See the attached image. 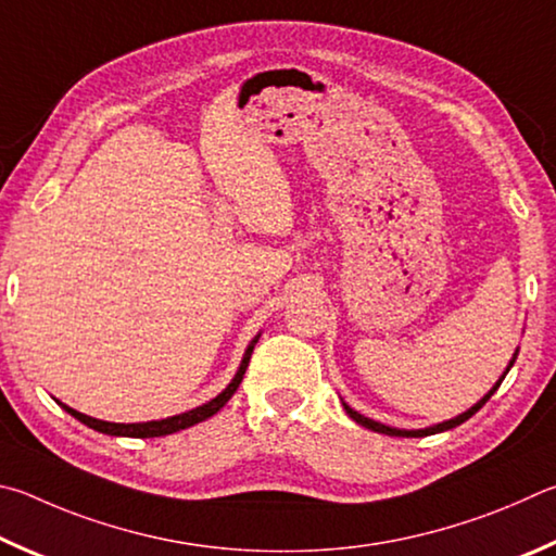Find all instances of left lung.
<instances>
[{
  "instance_id": "left-lung-1",
  "label": "left lung",
  "mask_w": 556,
  "mask_h": 556,
  "mask_svg": "<svg viewBox=\"0 0 556 556\" xmlns=\"http://www.w3.org/2000/svg\"><path fill=\"white\" fill-rule=\"evenodd\" d=\"M515 358H518V352L513 354V358H510V364H508V368H505V374L510 371L513 368V364H515ZM505 374L498 378V383H495L489 393H485L479 403H476L473 407H469V410L466 413H462V415H456V417H452V420H446V422H440V425H432V427H425V430H397V427H388V425H381V422H376V420H368V417H364L362 413H356L354 407H349L346 403H344V410H346V415L352 417L354 422H358L362 427H368V430H374V432H381V434H388V437H427V434H437V432H446V430H452V427H459L462 422H466L469 420L471 415H476L481 410V407L491 401V395L498 391L501 388V383H503V378H505Z\"/></svg>"
}]
</instances>
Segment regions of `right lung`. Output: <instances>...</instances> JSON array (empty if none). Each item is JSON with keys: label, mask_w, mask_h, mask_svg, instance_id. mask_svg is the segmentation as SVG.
<instances>
[{"label": "right lung", "mask_w": 556, "mask_h": 556, "mask_svg": "<svg viewBox=\"0 0 556 556\" xmlns=\"http://www.w3.org/2000/svg\"><path fill=\"white\" fill-rule=\"evenodd\" d=\"M258 337L261 334H256L251 339V344L247 346V352H243V358H241V366H239V371H237V376L231 378V383L224 388V391L217 395V397H212L210 403H204V405H200V407H194V410H188V413H180V415H173V417H165V420H151V422H131V425H124V422H104V420H97V417H90V415H83V413H77V410H73V407H67V405H63V403H58L63 407L65 413H71L75 420H80L83 425H87V427H92V430H97V432H102V434H112V437H165V434H173V432H180V430H188V427H192V425H198V422H202V420H207V417H212L214 413H219L224 405H227V401L229 397L237 393V388H239V383H241V378H243V374H247V366H249V358H251V352H253V346H256V342H258Z\"/></svg>", "instance_id": "1"}]
</instances>
